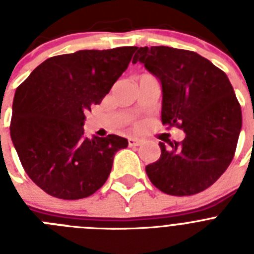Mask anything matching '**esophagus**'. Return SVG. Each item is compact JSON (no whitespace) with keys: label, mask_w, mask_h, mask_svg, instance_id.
Here are the masks:
<instances>
[{"label":"esophagus","mask_w":254,"mask_h":254,"mask_svg":"<svg viewBox=\"0 0 254 254\" xmlns=\"http://www.w3.org/2000/svg\"><path fill=\"white\" fill-rule=\"evenodd\" d=\"M141 143V141L138 138H134V137H129L128 138V145L129 146H138Z\"/></svg>","instance_id":"34e87169"}]
</instances>
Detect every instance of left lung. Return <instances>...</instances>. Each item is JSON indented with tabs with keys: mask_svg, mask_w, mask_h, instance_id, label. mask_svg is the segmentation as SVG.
Returning a JSON list of instances; mask_svg holds the SVG:
<instances>
[{
	"mask_svg": "<svg viewBox=\"0 0 254 254\" xmlns=\"http://www.w3.org/2000/svg\"><path fill=\"white\" fill-rule=\"evenodd\" d=\"M136 49L132 64H143L161 84V122L186 132L181 142H159L161 155L146 167L147 177L170 196L202 192L234 158L242 129L234 89L224 71L196 52L164 46Z\"/></svg>",
	"mask_w": 254,
	"mask_h": 254,
	"instance_id": "1",
	"label": "left lung"
}]
</instances>
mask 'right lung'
<instances>
[{"label":"right lung","instance_id":"1","mask_svg":"<svg viewBox=\"0 0 254 254\" xmlns=\"http://www.w3.org/2000/svg\"><path fill=\"white\" fill-rule=\"evenodd\" d=\"M136 47L84 49L51 57L16 89L10 134L26 174L57 198L91 196L107 182L117 134L85 137V114L100 104L131 62Z\"/></svg>","mask_w":254,"mask_h":254}]
</instances>
